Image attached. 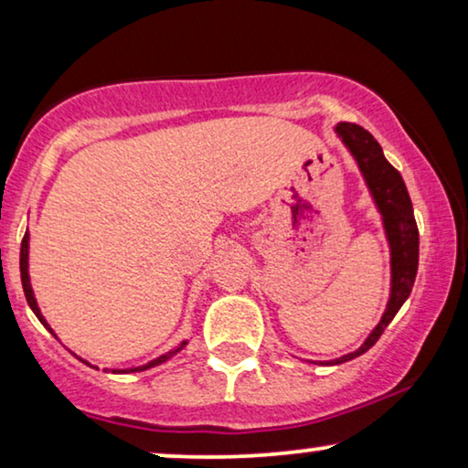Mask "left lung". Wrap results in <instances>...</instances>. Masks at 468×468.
<instances>
[{
	"instance_id": "8db88e82",
	"label": "left lung",
	"mask_w": 468,
	"mask_h": 468,
	"mask_svg": "<svg viewBox=\"0 0 468 468\" xmlns=\"http://www.w3.org/2000/svg\"><path fill=\"white\" fill-rule=\"evenodd\" d=\"M336 132L343 138V143L349 146V151L354 153L356 162L360 165L364 178H367L377 208L381 210L389 249H392V293H389L388 309L383 313L379 325L370 332V336L364 341L360 349L335 360V364H341L367 354L379 341L383 330L388 328V324L392 322L400 306L405 304V300L413 290L415 274H418L420 232L405 181H402L400 172L383 157L379 143L364 127L356 123H338Z\"/></svg>"
}]
</instances>
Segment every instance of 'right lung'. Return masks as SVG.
<instances>
[{"label": "right lung", "instance_id": "1", "mask_svg": "<svg viewBox=\"0 0 468 468\" xmlns=\"http://www.w3.org/2000/svg\"><path fill=\"white\" fill-rule=\"evenodd\" d=\"M27 249H29V236L25 234V236H23V242H21V283H23V292H25V298H27V304L31 306V311H34V313H36V317L40 319V322L48 328V324L44 322V317H42L40 309H37L36 298H34V292H31V285H29V274H27V253H29V251H27ZM48 330H50V328H48ZM50 332H53V330H50ZM183 345H185V343H183ZM183 345H181V347H183ZM181 347H176L175 351H168V354H164L162 357H157V360L149 362V364H146V367H140V368H133V370H144V368L157 367V364H162V362L168 360L170 356H175L176 351L181 349Z\"/></svg>", "mask_w": 468, "mask_h": 468}]
</instances>
